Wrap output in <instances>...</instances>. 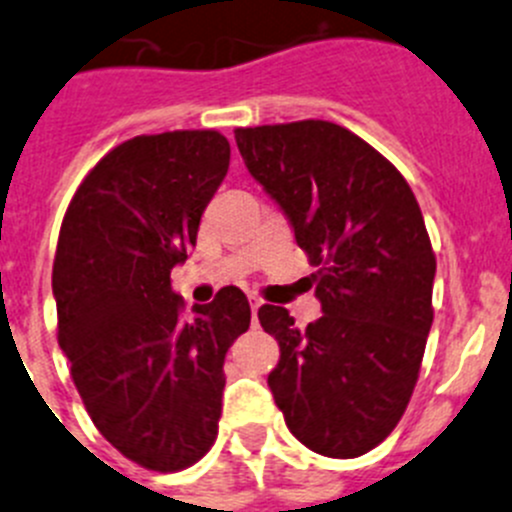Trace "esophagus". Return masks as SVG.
Segmentation results:
<instances>
[{
	"label": "esophagus",
	"instance_id": "esophagus-1",
	"mask_svg": "<svg viewBox=\"0 0 512 512\" xmlns=\"http://www.w3.org/2000/svg\"><path fill=\"white\" fill-rule=\"evenodd\" d=\"M260 305H262V300H257V298H250V308H252V323H257V310H260Z\"/></svg>",
	"mask_w": 512,
	"mask_h": 512
}]
</instances>
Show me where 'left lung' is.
Returning a JSON list of instances; mask_svg holds the SVG:
<instances>
[{"instance_id": "obj_1", "label": "left lung", "mask_w": 512, "mask_h": 512, "mask_svg": "<svg viewBox=\"0 0 512 512\" xmlns=\"http://www.w3.org/2000/svg\"><path fill=\"white\" fill-rule=\"evenodd\" d=\"M234 138L318 267L323 315L305 331L280 305L257 310L280 346L267 386L308 450L366 455L407 409L432 328L437 260L422 209L396 166L336 123L237 128Z\"/></svg>"}]
</instances>
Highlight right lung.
<instances>
[{
  "mask_svg": "<svg viewBox=\"0 0 512 512\" xmlns=\"http://www.w3.org/2000/svg\"><path fill=\"white\" fill-rule=\"evenodd\" d=\"M227 169L229 141L217 131L136 136L90 169L62 219L57 343L98 432L146 470L176 472L207 455L224 356L250 328L234 285L191 318L171 290Z\"/></svg>",
  "mask_w": 512,
  "mask_h": 512,
  "instance_id": "right-lung-1",
  "label": "right lung"
}]
</instances>
